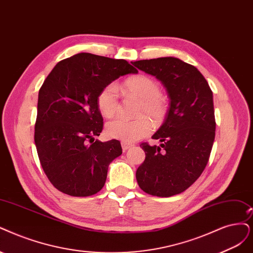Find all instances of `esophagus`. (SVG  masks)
<instances>
[{"label": "esophagus", "mask_w": 253, "mask_h": 253, "mask_svg": "<svg viewBox=\"0 0 253 253\" xmlns=\"http://www.w3.org/2000/svg\"><path fill=\"white\" fill-rule=\"evenodd\" d=\"M122 149H123V151L125 152L126 150H128L129 148H131L132 147V145L131 144H128V143H125V142H122Z\"/></svg>", "instance_id": "esophagus-1"}]
</instances>
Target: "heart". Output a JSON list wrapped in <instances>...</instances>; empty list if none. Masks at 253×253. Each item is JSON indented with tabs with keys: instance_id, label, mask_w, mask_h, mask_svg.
I'll list each match as a JSON object with an SVG mask.
<instances>
[{
	"instance_id": "b5f03b06",
	"label": "heart",
	"mask_w": 253,
	"mask_h": 253,
	"mask_svg": "<svg viewBox=\"0 0 253 253\" xmlns=\"http://www.w3.org/2000/svg\"><path fill=\"white\" fill-rule=\"evenodd\" d=\"M125 91L132 93L142 100L137 114L143 115L135 119L119 117L109 121L106 133L109 137L120 139L125 143H133L147 136L152 130V122L161 123L167 114V101L161 95V86L153 78L145 75L126 79L123 83ZM98 107L105 117H112L120 109L119 88L117 84L109 83L101 89L97 98ZM149 115L148 117L144 115Z\"/></svg>"
}]
</instances>
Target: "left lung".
I'll use <instances>...</instances> for the list:
<instances>
[{"label": "left lung", "instance_id": "1", "mask_svg": "<svg viewBox=\"0 0 253 253\" xmlns=\"http://www.w3.org/2000/svg\"><path fill=\"white\" fill-rule=\"evenodd\" d=\"M132 64L162 81L170 98L164 123L152 136L162 144L139 145L146 158L136 180L147 194L171 197L190 188L209 162L216 130L212 91L197 68L178 58Z\"/></svg>", "mask_w": 253, "mask_h": 253}]
</instances>
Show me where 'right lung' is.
I'll list each match as a JSON object with an SVG mask.
<instances>
[{
    "instance_id": "obj_1",
    "label": "right lung",
    "mask_w": 253,
    "mask_h": 253,
    "mask_svg": "<svg viewBox=\"0 0 253 253\" xmlns=\"http://www.w3.org/2000/svg\"><path fill=\"white\" fill-rule=\"evenodd\" d=\"M137 70L124 59L79 53L63 59L43 81L34 142L42 169L58 191L87 197L105 184L109 164L122 154L117 139L102 143L97 98L107 84Z\"/></svg>"
}]
</instances>
